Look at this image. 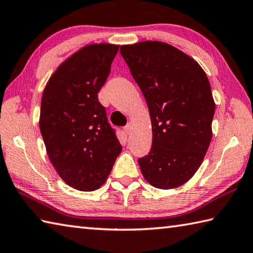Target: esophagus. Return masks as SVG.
<instances>
[{
    "mask_svg": "<svg viewBox=\"0 0 253 253\" xmlns=\"http://www.w3.org/2000/svg\"><path fill=\"white\" fill-rule=\"evenodd\" d=\"M131 127H132L131 123H128L127 125H126L125 127H124V130H125L126 134H130V131H131Z\"/></svg>",
    "mask_w": 253,
    "mask_h": 253,
    "instance_id": "34e87169",
    "label": "esophagus"
}]
</instances>
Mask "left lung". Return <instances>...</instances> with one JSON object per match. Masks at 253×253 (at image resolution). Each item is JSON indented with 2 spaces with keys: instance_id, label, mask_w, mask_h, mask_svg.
Listing matches in <instances>:
<instances>
[{
  "instance_id": "8db88e82",
  "label": "left lung",
  "mask_w": 253,
  "mask_h": 253,
  "mask_svg": "<svg viewBox=\"0 0 253 253\" xmlns=\"http://www.w3.org/2000/svg\"><path fill=\"white\" fill-rule=\"evenodd\" d=\"M149 109L153 144L138 159L151 186L171 189L194 176L210 145L215 105L206 73L194 58L167 43L121 46Z\"/></svg>"
}]
</instances>
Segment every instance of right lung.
<instances>
[{"mask_svg": "<svg viewBox=\"0 0 253 253\" xmlns=\"http://www.w3.org/2000/svg\"><path fill=\"white\" fill-rule=\"evenodd\" d=\"M118 45L90 44L58 66L43 91L40 129L50 163L68 186L93 191L122 151L98 91Z\"/></svg>", "mask_w": 253, "mask_h": 253, "instance_id": "obj_1", "label": "right lung"}]
</instances>
